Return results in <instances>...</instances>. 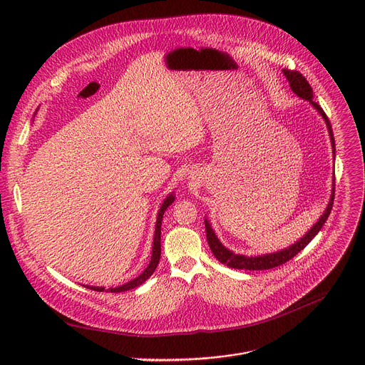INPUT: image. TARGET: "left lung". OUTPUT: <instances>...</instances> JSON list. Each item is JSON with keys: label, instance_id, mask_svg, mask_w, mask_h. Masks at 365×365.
<instances>
[{"label": "left lung", "instance_id": "obj_1", "mask_svg": "<svg viewBox=\"0 0 365 365\" xmlns=\"http://www.w3.org/2000/svg\"><path fill=\"white\" fill-rule=\"evenodd\" d=\"M284 76L287 78L292 91L300 96L302 99L309 101L312 106L315 107V110H318V113L322 115V118L327 123L328 131H329V137H331V144H332V151L335 155V140H334V133H332V127L329 123V118L327 117V114L324 113V110L321 108V106H318V102L314 101V91H312L309 82L306 81V78L297 72V71H289L284 69L283 71ZM335 175V172H334ZM334 197H335V176H334V186H332V193H331V199L329 203L327 206V210L324 212V215L319 218V221L312 227L299 241H296L294 244H292L290 247L277 251V252H272V254H264V255H257V257H247V255H241V254H235L232 251H230L228 248H225L221 241L218 240V237L215 235L210 221L205 220V231H206V240L207 244H210V248L212 251V254L215 255V258L218 259L220 263L227 264L231 269H238V270H270L274 269L277 266L284 264L289 259H292L297 252H300L312 240L315 238V235L321 231V228L324 227V224L327 222L331 211H332V205H334Z\"/></svg>", "mask_w": 365, "mask_h": 365}]
</instances>
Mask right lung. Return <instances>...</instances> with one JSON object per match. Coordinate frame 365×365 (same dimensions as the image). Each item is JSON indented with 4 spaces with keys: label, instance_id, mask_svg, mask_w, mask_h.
<instances>
[{
    "label": "right lung",
    "instance_id": "right-lung-1",
    "mask_svg": "<svg viewBox=\"0 0 365 365\" xmlns=\"http://www.w3.org/2000/svg\"><path fill=\"white\" fill-rule=\"evenodd\" d=\"M175 202V196L173 193L169 195L165 202L162 203V207L159 211V215H158V222H155V231H154V240H153V254H151V259H150V264L145 267V270L138 276L135 277L134 280L120 286V287H111L108 290H106V287H95V286H86L88 289H93L96 292H111V293H120V292H127V290H131V289H135L137 286L143 284L155 270V267H158L159 264V259H160V254H162V247H160V235H162V220H163V215H165V211L168 210V206L172 205Z\"/></svg>",
    "mask_w": 365,
    "mask_h": 365
}]
</instances>
